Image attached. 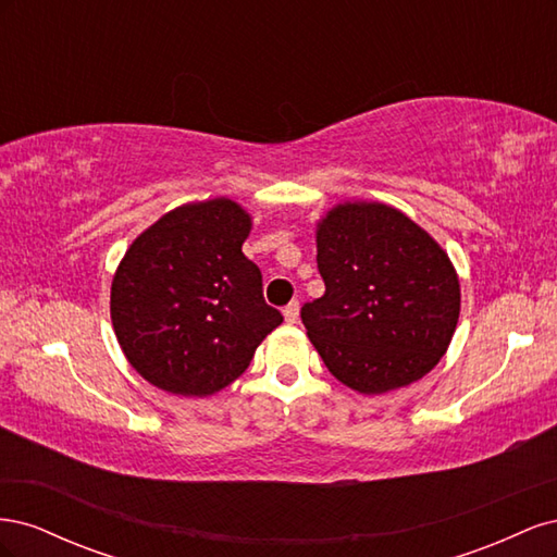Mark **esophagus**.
<instances>
[{
  "label": "esophagus",
  "mask_w": 557,
  "mask_h": 557,
  "mask_svg": "<svg viewBox=\"0 0 557 557\" xmlns=\"http://www.w3.org/2000/svg\"><path fill=\"white\" fill-rule=\"evenodd\" d=\"M283 315H285V323L295 325L297 318H299V301H290V305L283 309Z\"/></svg>",
  "instance_id": "34e87169"
}]
</instances>
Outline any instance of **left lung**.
<instances>
[{"instance_id":"8db88e82","label":"left lung","mask_w":557,"mask_h":557,"mask_svg":"<svg viewBox=\"0 0 557 557\" xmlns=\"http://www.w3.org/2000/svg\"><path fill=\"white\" fill-rule=\"evenodd\" d=\"M325 295L301 323L334 379L381 395L423 379L460 315V281L446 250L381 201H344L315 227Z\"/></svg>"}]
</instances>
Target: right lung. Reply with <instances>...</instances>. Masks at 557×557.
Masks as SVG:
<instances>
[{"label":"right lung","mask_w":557,"mask_h":557,"mask_svg":"<svg viewBox=\"0 0 557 557\" xmlns=\"http://www.w3.org/2000/svg\"><path fill=\"white\" fill-rule=\"evenodd\" d=\"M250 215L227 197L176 207L127 248L111 323L127 362L160 391L207 397L237 381L283 315L242 246Z\"/></svg>","instance_id":"obj_1"}]
</instances>
